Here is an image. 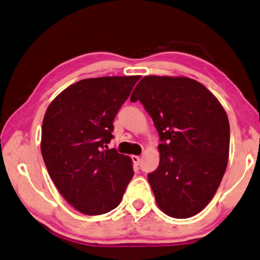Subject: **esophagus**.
I'll use <instances>...</instances> for the list:
<instances>
[{
	"instance_id": "esophagus-1",
	"label": "esophagus",
	"mask_w": 260,
	"mask_h": 260,
	"mask_svg": "<svg viewBox=\"0 0 260 260\" xmlns=\"http://www.w3.org/2000/svg\"><path fill=\"white\" fill-rule=\"evenodd\" d=\"M131 158H132V161H134L135 165H139L140 164V157H139V156L132 155Z\"/></svg>"
}]
</instances>
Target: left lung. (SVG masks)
<instances>
[{"label":"left lung","instance_id":"8db88e82","mask_svg":"<svg viewBox=\"0 0 260 260\" xmlns=\"http://www.w3.org/2000/svg\"><path fill=\"white\" fill-rule=\"evenodd\" d=\"M153 119L161 144L159 165L148 174L156 203L174 218L207 206L228 166L230 124L221 103L185 77L147 76L132 91Z\"/></svg>","mask_w":260,"mask_h":260}]
</instances>
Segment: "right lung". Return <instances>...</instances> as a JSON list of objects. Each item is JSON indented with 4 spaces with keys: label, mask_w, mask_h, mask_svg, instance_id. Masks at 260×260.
<instances>
[{
    "label": "right lung",
    "mask_w": 260,
    "mask_h": 260,
    "mask_svg": "<svg viewBox=\"0 0 260 260\" xmlns=\"http://www.w3.org/2000/svg\"><path fill=\"white\" fill-rule=\"evenodd\" d=\"M140 76L76 82L47 107L41 150L48 174L68 203L86 215L119 206L134 168L129 156L109 149L113 121Z\"/></svg>",
    "instance_id": "add662e5"
}]
</instances>
